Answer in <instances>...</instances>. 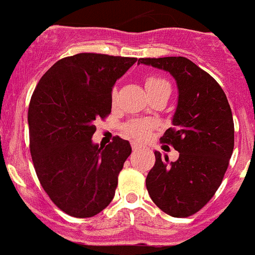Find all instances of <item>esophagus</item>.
Listing matches in <instances>:
<instances>
[{
    "label": "esophagus",
    "mask_w": 255,
    "mask_h": 255,
    "mask_svg": "<svg viewBox=\"0 0 255 255\" xmlns=\"http://www.w3.org/2000/svg\"><path fill=\"white\" fill-rule=\"evenodd\" d=\"M131 148H132V150H139L141 148V145L140 144H138V143H135V141H131Z\"/></svg>",
    "instance_id": "obj_1"
}]
</instances>
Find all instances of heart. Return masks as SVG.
I'll return each mask as SVG.
<instances>
[{
	"mask_svg": "<svg viewBox=\"0 0 255 255\" xmlns=\"http://www.w3.org/2000/svg\"><path fill=\"white\" fill-rule=\"evenodd\" d=\"M144 87H145V91L148 92L150 97L155 92L161 91L162 88L170 87V84L164 79L158 78V76H148V78L144 79ZM116 97L117 91L114 89L111 93L112 105L116 103ZM153 128H154V124L150 120H131L124 125L123 130L128 136L135 139V140H144V139H147L149 136Z\"/></svg>",
	"mask_w": 255,
	"mask_h": 255,
	"instance_id": "b5f03b06",
	"label": "heart"
}]
</instances>
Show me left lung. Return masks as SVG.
<instances>
[{"label": "left lung", "mask_w": 255, "mask_h": 255, "mask_svg": "<svg viewBox=\"0 0 255 255\" xmlns=\"http://www.w3.org/2000/svg\"><path fill=\"white\" fill-rule=\"evenodd\" d=\"M138 64L166 70L177 83L173 128L159 140L180 155L170 162L155 150L145 185L164 213L189 217L208 203L224 180L234 150L233 112L221 85L189 58H139Z\"/></svg>", "instance_id": "obj_1"}]
</instances>
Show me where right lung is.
<instances>
[{
    "label": "right lung",
    "mask_w": 255,
    "mask_h": 255,
    "mask_svg": "<svg viewBox=\"0 0 255 255\" xmlns=\"http://www.w3.org/2000/svg\"><path fill=\"white\" fill-rule=\"evenodd\" d=\"M135 62L101 53L69 56L33 92L28 124L35 173L49 199L69 216L93 217L114 199L131 147L120 136L100 147L92 136L96 120L111 114L112 87Z\"/></svg>",
    "instance_id": "add662e5"
}]
</instances>
